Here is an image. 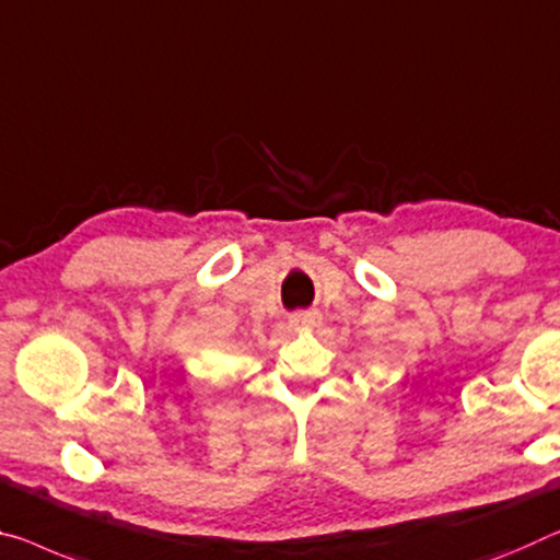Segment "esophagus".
<instances>
[{"mask_svg": "<svg viewBox=\"0 0 560 560\" xmlns=\"http://www.w3.org/2000/svg\"><path fill=\"white\" fill-rule=\"evenodd\" d=\"M317 323H320V315L310 313V310H300V313L290 315V325H295V328H315Z\"/></svg>", "mask_w": 560, "mask_h": 560, "instance_id": "1", "label": "esophagus"}]
</instances>
